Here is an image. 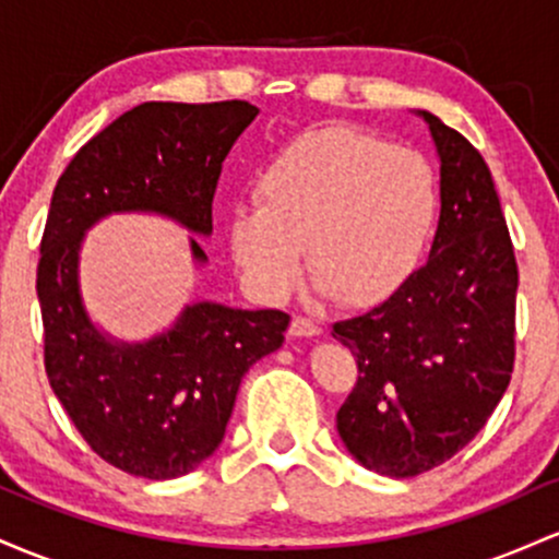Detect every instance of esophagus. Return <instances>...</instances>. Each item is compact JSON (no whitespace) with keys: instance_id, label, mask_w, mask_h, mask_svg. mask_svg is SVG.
I'll return each instance as SVG.
<instances>
[{"instance_id":"esophagus-1","label":"esophagus","mask_w":559,"mask_h":559,"mask_svg":"<svg viewBox=\"0 0 559 559\" xmlns=\"http://www.w3.org/2000/svg\"><path fill=\"white\" fill-rule=\"evenodd\" d=\"M290 335L293 337H317L322 335V328H319L313 319H306V317H296L290 322Z\"/></svg>"}]
</instances>
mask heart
I'll use <instances>...</instances> for the list:
<instances>
[{"label":"heart","instance_id":"obj_1","mask_svg":"<svg viewBox=\"0 0 559 559\" xmlns=\"http://www.w3.org/2000/svg\"><path fill=\"white\" fill-rule=\"evenodd\" d=\"M255 205L229 222V248L248 287L285 300L304 274L341 304H382L428 248L441 213L430 160L354 127L306 131L255 179Z\"/></svg>","mask_w":559,"mask_h":559}]
</instances>
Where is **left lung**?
<instances>
[{
	"mask_svg": "<svg viewBox=\"0 0 559 559\" xmlns=\"http://www.w3.org/2000/svg\"><path fill=\"white\" fill-rule=\"evenodd\" d=\"M441 218L428 263L361 317L332 324L359 380L337 432L367 469L415 478L465 449L497 409L515 367L518 263L478 150L441 118Z\"/></svg>",
	"mask_w": 559,
	"mask_h": 559,
	"instance_id": "obj_1",
	"label": "left lung"
}]
</instances>
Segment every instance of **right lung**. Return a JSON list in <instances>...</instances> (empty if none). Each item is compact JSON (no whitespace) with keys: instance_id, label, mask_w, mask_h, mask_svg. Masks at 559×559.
I'll use <instances>...</instances> for the list:
<instances>
[{"instance_id":"right-lung-1","label":"right lung","mask_w":559,"mask_h":559,"mask_svg":"<svg viewBox=\"0 0 559 559\" xmlns=\"http://www.w3.org/2000/svg\"><path fill=\"white\" fill-rule=\"evenodd\" d=\"M255 116L246 99L142 103L92 136L52 192L36 269L44 369L94 454L129 475L168 480L203 465L242 378L282 346L290 317L200 300L150 341H112L81 300V242L110 213H158L209 237L222 163ZM190 250L209 261L195 237Z\"/></svg>"}]
</instances>
